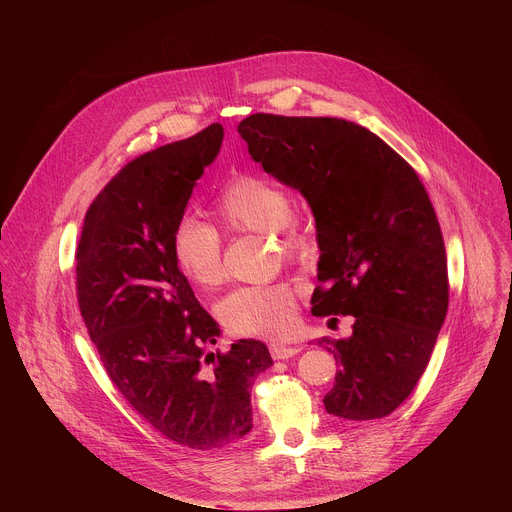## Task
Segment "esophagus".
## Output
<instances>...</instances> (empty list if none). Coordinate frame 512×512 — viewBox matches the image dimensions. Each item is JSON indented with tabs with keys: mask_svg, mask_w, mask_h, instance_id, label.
Here are the masks:
<instances>
[{
	"mask_svg": "<svg viewBox=\"0 0 512 512\" xmlns=\"http://www.w3.org/2000/svg\"><path fill=\"white\" fill-rule=\"evenodd\" d=\"M269 350H271V356L275 360H287V358H291V356L300 352L298 346H289V344H271Z\"/></svg>",
	"mask_w": 512,
	"mask_h": 512,
	"instance_id": "obj_1",
	"label": "esophagus"
}]
</instances>
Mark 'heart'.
Listing matches in <instances>:
<instances>
[{
	"instance_id": "1",
	"label": "heart",
	"mask_w": 512,
	"mask_h": 512,
	"mask_svg": "<svg viewBox=\"0 0 512 512\" xmlns=\"http://www.w3.org/2000/svg\"><path fill=\"white\" fill-rule=\"evenodd\" d=\"M210 210L229 235H269L285 259H296L308 249L310 237L291 208L289 192L267 176L235 174L216 192ZM172 255L178 269L204 289L225 279L223 237L194 216L176 223ZM298 296L300 287L291 281L245 285L218 304V318L237 336L275 338L294 326Z\"/></svg>"
}]
</instances>
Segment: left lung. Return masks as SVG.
Returning <instances> with one entry per match:
<instances>
[{"label":"left lung","mask_w":512,"mask_h":512,"mask_svg":"<svg viewBox=\"0 0 512 512\" xmlns=\"http://www.w3.org/2000/svg\"><path fill=\"white\" fill-rule=\"evenodd\" d=\"M237 129L253 160L312 206L322 251L312 314L354 318L350 338L318 340L338 362L326 411L350 421L393 413L423 375L450 302L425 186L381 137L344 119L255 113Z\"/></svg>","instance_id":"left-lung-1"}]
</instances>
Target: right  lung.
<instances>
[{"mask_svg":"<svg viewBox=\"0 0 512 512\" xmlns=\"http://www.w3.org/2000/svg\"><path fill=\"white\" fill-rule=\"evenodd\" d=\"M223 125L123 166L95 196L77 247V300L103 367L125 401L174 444L218 450L253 427L251 389L273 360L259 340L208 352L218 326L172 255L194 182Z\"/></svg>","mask_w":512,"mask_h":512,"instance_id":"add662e5","label":"right lung"}]
</instances>
